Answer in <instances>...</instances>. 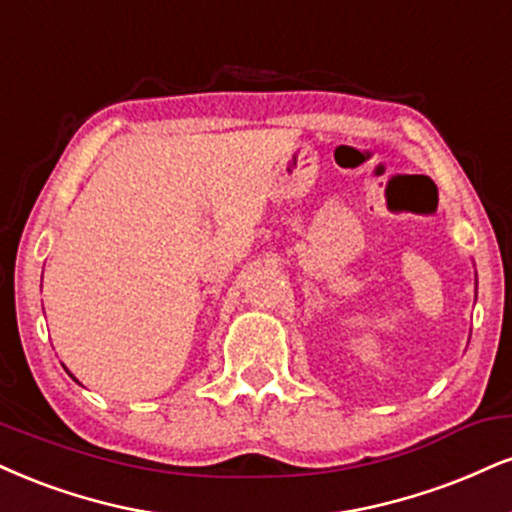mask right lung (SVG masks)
Returning a JSON list of instances; mask_svg holds the SVG:
<instances>
[{
	"label": "right lung",
	"instance_id": "1",
	"mask_svg": "<svg viewBox=\"0 0 512 512\" xmlns=\"http://www.w3.org/2000/svg\"><path fill=\"white\" fill-rule=\"evenodd\" d=\"M69 374H71V372H69ZM71 377H73V374H71Z\"/></svg>",
	"mask_w": 512,
	"mask_h": 512
}]
</instances>
